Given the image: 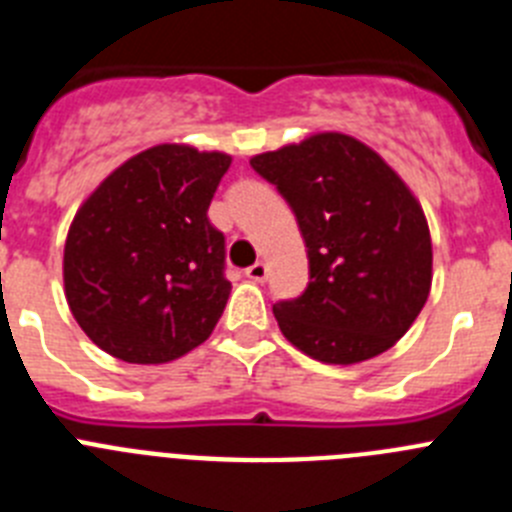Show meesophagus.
Listing matches in <instances>:
<instances>
[{
	"instance_id": "34e87169",
	"label": "esophagus",
	"mask_w": 512,
	"mask_h": 512,
	"mask_svg": "<svg viewBox=\"0 0 512 512\" xmlns=\"http://www.w3.org/2000/svg\"><path fill=\"white\" fill-rule=\"evenodd\" d=\"M266 274H269V269H266L264 261H256V264L248 266L246 269V277L251 279V282H264Z\"/></svg>"
}]
</instances>
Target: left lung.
<instances>
[{
	"label": "left lung",
	"instance_id": "obj_1",
	"mask_svg": "<svg viewBox=\"0 0 512 512\" xmlns=\"http://www.w3.org/2000/svg\"><path fill=\"white\" fill-rule=\"evenodd\" d=\"M279 189L307 246L310 282L274 305L284 338L323 364L395 346L431 292L433 248L408 184L361 140L318 133L251 158Z\"/></svg>",
	"mask_w": 512,
	"mask_h": 512
}]
</instances>
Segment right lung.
<instances>
[{
	"label": "right lung",
	"mask_w": 512,
	"mask_h": 512,
	"mask_svg": "<svg viewBox=\"0 0 512 512\" xmlns=\"http://www.w3.org/2000/svg\"><path fill=\"white\" fill-rule=\"evenodd\" d=\"M228 153L164 143L117 166L79 207L63 287L81 330L115 359L166 364L205 343L230 295L210 223Z\"/></svg>",
	"instance_id": "right-lung-1"
}]
</instances>
